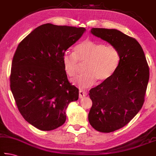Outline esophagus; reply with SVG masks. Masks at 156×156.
<instances>
[{
    "label": "esophagus",
    "mask_w": 156,
    "mask_h": 156,
    "mask_svg": "<svg viewBox=\"0 0 156 156\" xmlns=\"http://www.w3.org/2000/svg\"><path fill=\"white\" fill-rule=\"evenodd\" d=\"M87 95V93L86 91H84V90H80V91H79V98H80V99L86 97Z\"/></svg>",
    "instance_id": "esophagus-1"
}]
</instances>
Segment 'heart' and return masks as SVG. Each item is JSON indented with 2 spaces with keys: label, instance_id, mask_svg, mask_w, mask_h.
Wrapping results in <instances>:
<instances>
[{
  "label": "heart",
  "instance_id": "b5f03b06",
  "mask_svg": "<svg viewBox=\"0 0 156 156\" xmlns=\"http://www.w3.org/2000/svg\"><path fill=\"white\" fill-rule=\"evenodd\" d=\"M78 62L85 63V73L73 80V83L81 88H89L97 80L102 83L111 77L119 64L120 55L115 46L87 39L76 46L73 54L66 53L63 56V69L69 77L77 75Z\"/></svg>",
  "mask_w": 156,
  "mask_h": 156
}]
</instances>
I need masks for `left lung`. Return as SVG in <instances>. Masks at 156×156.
<instances>
[{
	"instance_id": "obj_1",
	"label": "left lung",
	"mask_w": 156,
	"mask_h": 156,
	"mask_svg": "<svg viewBox=\"0 0 156 156\" xmlns=\"http://www.w3.org/2000/svg\"><path fill=\"white\" fill-rule=\"evenodd\" d=\"M93 35L108 42L119 52L117 70L107 80L89 90L92 106L89 121L101 132H112L127 125L142 108L149 69L140 44L116 29L93 28Z\"/></svg>"
}]
</instances>
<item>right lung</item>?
<instances>
[{
  "mask_svg": "<svg viewBox=\"0 0 156 156\" xmlns=\"http://www.w3.org/2000/svg\"><path fill=\"white\" fill-rule=\"evenodd\" d=\"M85 30L42 24L17 48L11 63V90L20 114L36 128L50 131L61 126L67 107L78 100V89L68 81L62 58Z\"/></svg>",
  "mask_w": 156,
  "mask_h": 156,
  "instance_id": "1",
  "label": "right lung"
}]
</instances>
